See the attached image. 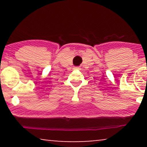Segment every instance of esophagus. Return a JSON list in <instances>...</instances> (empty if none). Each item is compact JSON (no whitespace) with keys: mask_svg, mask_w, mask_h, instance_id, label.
<instances>
[{"mask_svg":"<svg viewBox=\"0 0 147 147\" xmlns=\"http://www.w3.org/2000/svg\"><path fill=\"white\" fill-rule=\"evenodd\" d=\"M74 69H80V67H75L74 68Z\"/></svg>","mask_w":147,"mask_h":147,"instance_id":"obj_1","label":"esophagus"}]
</instances>
